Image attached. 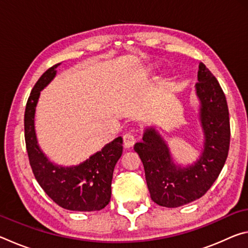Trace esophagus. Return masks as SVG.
Here are the masks:
<instances>
[{"label": "esophagus", "mask_w": 248, "mask_h": 248, "mask_svg": "<svg viewBox=\"0 0 248 248\" xmlns=\"http://www.w3.org/2000/svg\"><path fill=\"white\" fill-rule=\"evenodd\" d=\"M136 137L132 133H125L124 136V144L125 148H131L136 143Z\"/></svg>", "instance_id": "obj_1"}]
</instances>
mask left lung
Masks as SVG:
<instances>
[{
  "label": "left lung",
  "mask_w": 248,
  "mask_h": 248,
  "mask_svg": "<svg viewBox=\"0 0 248 248\" xmlns=\"http://www.w3.org/2000/svg\"><path fill=\"white\" fill-rule=\"evenodd\" d=\"M196 94L200 100V123L204 133L203 150L192 165L174 164L166 142L148 128L134 151L143 163L151 199L166 208H177L202 197L225 164L230 148V118L225 95L217 79L199 63Z\"/></svg>",
  "instance_id": "obj_1"
}]
</instances>
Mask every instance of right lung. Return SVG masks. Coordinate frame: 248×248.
Here are the masks:
<instances>
[{
  "instance_id": "obj_1",
  "label": "right lung",
  "mask_w": 248,
  "mask_h": 248,
  "mask_svg": "<svg viewBox=\"0 0 248 248\" xmlns=\"http://www.w3.org/2000/svg\"><path fill=\"white\" fill-rule=\"evenodd\" d=\"M60 64L41 75L27 100L24 127L29 163L40 187L60 207L72 211H98L110 201L112 174L123 154V138H116L77 166L63 167L49 161L37 141L35 111L40 92L56 77Z\"/></svg>"
}]
</instances>
